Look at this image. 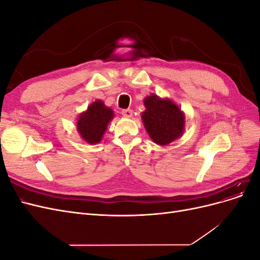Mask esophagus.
<instances>
[{
  "instance_id": "esophagus-1",
  "label": "esophagus",
  "mask_w": 260,
  "mask_h": 260,
  "mask_svg": "<svg viewBox=\"0 0 260 260\" xmlns=\"http://www.w3.org/2000/svg\"><path fill=\"white\" fill-rule=\"evenodd\" d=\"M121 115H122L123 117H125V118H130V117H132V111H131V109H129V108L122 109V111H121Z\"/></svg>"
}]
</instances>
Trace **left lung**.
I'll return each instance as SVG.
<instances>
[{
    "instance_id": "obj_1",
    "label": "left lung",
    "mask_w": 260,
    "mask_h": 260,
    "mask_svg": "<svg viewBox=\"0 0 260 260\" xmlns=\"http://www.w3.org/2000/svg\"><path fill=\"white\" fill-rule=\"evenodd\" d=\"M142 119L149 137L155 143L167 145L181 137L184 129V116L170 100H161L155 94L144 100Z\"/></svg>"
}]
</instances>
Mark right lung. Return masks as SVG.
<instances>
[{
  "label": "right lung",
  "instance_id": "add662e5",
  "mask_svg": "<svg viewBox=\"0 0 260 260\" xmlns=\"http://www.w3.org/2000/svg\"><path fill=\"white\" fill-rule=\"evenodd\" d=\"M113 117V111L106 107L103 102H94L88 107V111L81 114L78 119V132L88 143H99Z\"/></svg>",
  "mask_w": 260,
  "mask_h": 260
}]
</instances>
